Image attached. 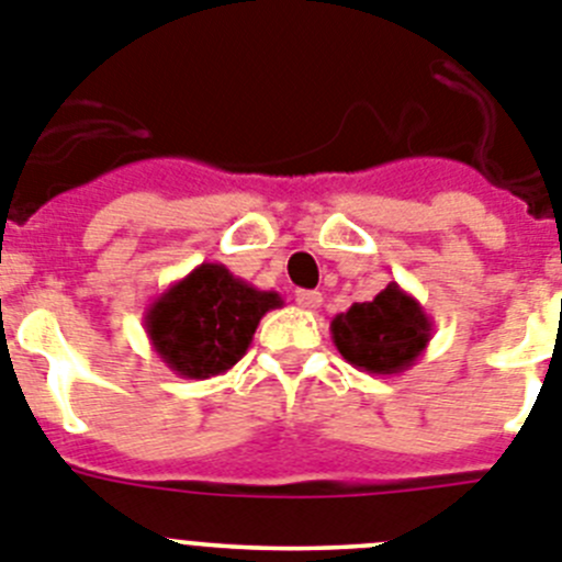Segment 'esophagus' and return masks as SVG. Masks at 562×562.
Masks as SVG:
<instances>
[{"label":"esophagus","instance_id":"esophagus-1","mask_svg":"<svg viewBox=\"0 0 562 562\" xmlns=\"http://www.w3.org/2000/svg\"><path fill=\"white\" fill-rule=\"evenodd\" d=\"M296 305L305 307V311H316V307L322 305V293L305 291V288H302V291H296Z\"/></svg>","mask_w":562,"mask_h":562}]
</instances>
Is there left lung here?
Masks as SVG:
<instances>
[{
    "label": "left lung",
    "mask_w": 562,
    "mask_h": 562,
    "mask_svg": "<svg viewBox=\"0 0 562 562\" xmlns=\"http://www.w3.org/2000/svg\"><path fill=\"white\" fill-rule=\"evenodd\" d=\"M330 333L347 363L369 375H397L426 352L434 318L412 293L389 282L372 302H356L338 313Z\"/></svg>",
    "instance_id": "left-lung-1"
}]
</instances>
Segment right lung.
<instances>
[{"instance_id": "obj_1", "label": "right lung", "mask_w": 562, "mask_h": 562, "mask_svg": "<svg viewBox=\"0 0 562 562\" xmlns=\"http://www.w3.org/2000/svg\"><path fill=\"white\" fill-rule=\"evenodd\" d=\"M274 307H282L277 291L249 285L221 262H201L150 302L145 333L176 375L206 381L246 356L260 318Z\"/></svg>"}]
</instances>
